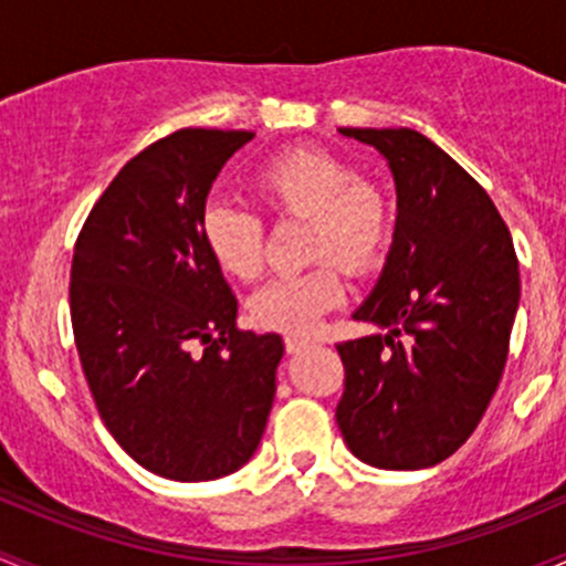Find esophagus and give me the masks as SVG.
I'll use <instances>...</instances> for the list:
<instances>
[{"label":"esophagus","mask_w":566,"mask_h":566,"mask_svg":"<svg viewBox=\"0 0 566 566\" xmlns=\"http://www.w3.org/2000/svg\"><path fill=\"white\" fill-rule=\"evenodd\" d=\"M285 352L289 354H294V352H302V348H307V346H313V340L311 337H302V335H285Z\"/></svg>","instance_id":"esophagus-1"}]
</instances>
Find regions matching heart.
Masks as SVG:
<instances>
[{
  "label": "heart",
  "instance_id": "heart-1",
  "mask_svg": "<svg viewBox=\"0 0 566 566\" xmlns=\"http://www.w3.org/2000/svg\"><path fill=\"white\" fill-rule=\"evenodd\" d=\"M253 196L277 220H305L302 253L311 270L277 277L255 291L250 318L264 329L311 332L340 305V266L368 275L387 253L395 203L381 182L357 174L352 160L322 147H296L264 163L250 179ZM201 240L214 264L234 281L264 272V220L237 203H209Z\"/></svg>",
  "mask_w": 566,
  "mask_h": 566
}]
</instances>
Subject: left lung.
Returning a JSON list of instances; mask_svg holds the SVG:
<instances>
[{
    "label": "left lung",
    "mask_w": 566,
    "mask_h": 566,
    "mask_svg": "<svg viewBox=\"0 0 566 566\" xmlns=\"http://www.w3.org/2000/svg\"><path fill=\"white\" fill-rule=\"evenodd\" d=\"M340 133L389 160L398 223L381 277L354 313L387 335L337 343V428L363 463L428 469L474 433L496 392L521 300L517 255L485 188L422 133Z\"/></svg>",
    "instance_id": "8db88e82"
}]
</instances>
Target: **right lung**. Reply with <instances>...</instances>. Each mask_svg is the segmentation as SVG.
Returning a JSON list of instances; mask_svg holds the SVG:
<instances>
[{"instance_id": "obj_1", "label": "right lung", "mask_w": 566, "mask_h": 566, "mask_svg": "<svg viewBox=\"0 0 566 566\" xmlns=\"http://www.w3.org/2000/svg\"><path fill=\"white\" fill-rule=\"evenodd\" d=\"M253 136L182 127L157 138L111 179L75 240L70 322L97 413L166 480L248 463L275 400L281 335L237 326V296L201 240L209 188Z\"/></svg>"}]
</instances>
